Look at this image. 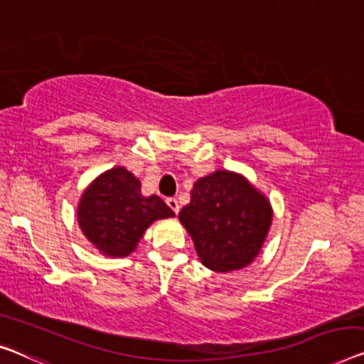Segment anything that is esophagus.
Instances as JSON below:
<instances>
[{"mask_svg":"<svg viewBox=\"0 0 364 364\" xmlns=\"http://www.w3.org/2000/svg\"><path fill=\"white\" fill-rule=\"evenodd\" d=\"M166 204L170 205L171 210H173V213H175V214L180 213V204H178V199H175V198H168V199H166Z\"/></svg>","mask_w":364,"mask_h":364,"instance_id":"obj_1","label":"esophagus"}]
</instances>
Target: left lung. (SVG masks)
<instances>
[{
	"label": "left lung",
	"mask_w": 364,
	"mask_h": 364,
	"mask_svg": "<svg viewBox=\"0 0 364 364\" xmlns=\"http://www.w3.org/2000/svg\"><path fill=\"white\" fill-rule=\"evenodd\" d=\"M178 217L204 267L229 273L257 258L268 235L273 209L247 178L217 170L194 183L191 203Z\"/></svg>",
	"instance_id": "1"
}]
</instances>
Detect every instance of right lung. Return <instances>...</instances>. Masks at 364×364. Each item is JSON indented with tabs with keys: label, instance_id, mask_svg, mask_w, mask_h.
<instances>
[{
	"label": "right lung",
	"instance_id": "1",
	"mask_svg": "<svg viewBox=\"0 0 364 364\" xmlns=\"http://www.w3.org/2000/svg\"><path fill=\"white\" fill-rule=\"evenodd\" d=\"M175 213L159 196H144L140 181L124 166H114L85 189L78 204V224L102 255L127 257L151 222Z\"/></svg>",
	"mask_w": 364,
	"mask_h": 364
}]
</instances>
